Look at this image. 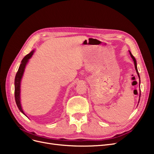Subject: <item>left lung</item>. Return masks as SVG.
I'll list each match as a JSON object with an SVG mask.
<instances>
[{
  "label": "left lung",
  "instance_id": "obj_1",
  "mask_svg": "<svg viewBox=\"0 0 154 154\" xmlns=\"http://www.w3.org/2000/svg\"><path fill=\"white\" fill-rule=\"evenodd\" d=\"M130 56H131V57L132 58L133 60H134V65H135V68H136V72L137 73V75L139 76V78H140V76H139V72H138V71H137V63H136V59H135V58L134 57V56L132 54V53L130 52ZM140 96H141V94H140Z\"/></svg>",
  "mask_w": 154,
  "mask_h": 154
}]
</instances>
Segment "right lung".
Wrapping results in <instances>:
<instances>
[{
  "instance_id": "1",
  "label": "right lung",
  "mask_w": 154,
  "mask_h": 154,
  "mask_svg": "<svg viewBox=\"0 0 154 154\" xmlns=\"http://www.w3.org/2000/svg\"><path fill=\"white\" fill-rule=\"evenodd\" d=\"M34 51H32L30 53H29L28 54H27L26 57L22 59L21 63L20 65V67L18 68V71L16 74L15 76V101L17 105L18 106V109L20 110V111L21 112H22L25 116H26L24 111H23L22 106L20 105V81L22 77L23 76V73H24V69L26 67V65L28 62V60L32 57V55L33 54Z\"/></svg>"
}]
</instances>
